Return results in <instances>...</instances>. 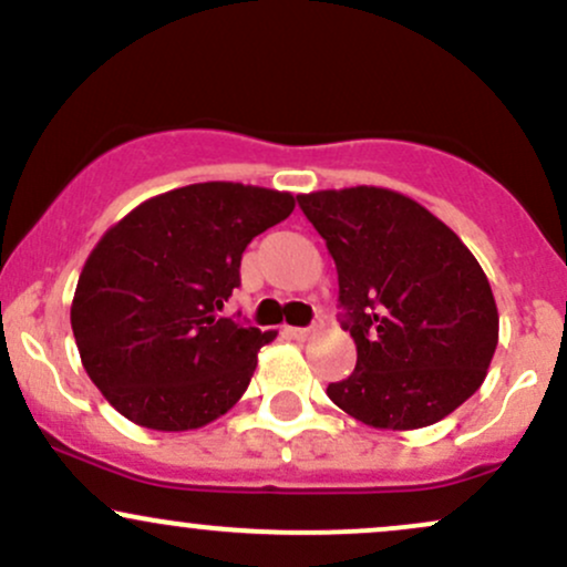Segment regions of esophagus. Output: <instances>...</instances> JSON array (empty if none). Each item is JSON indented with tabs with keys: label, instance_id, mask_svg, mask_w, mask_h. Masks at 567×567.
<instances>
[{
	"label": "esophagus",
	"instance_id": "1",
	"mask_svg": "<svg viewBox=\"0 0 567 567\" xmlns=\"http://www.w3.org/2000/svg\"><path fill=\"white\" fill-rule=\"evenodd\" d=\"M311 333H315V328H288V336L296 338V341H306Z\"/></svg>",
	"mask_w": 567,
	"mask_h": 567
}]
</instances>
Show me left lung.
Listing matches in <instances>:
<instances>
[{
	"mask_svg": "<svg viewBox=\"0 0 567 567\" xmlns=\"http://www.w3.org/2000/svg\"><path fill=\"white\" fill-rule=\"evenodd\" d=\"M338 271L357 368L328 386L375 429L432 426L483 386L498 309L483 266L437 216L379 186L298 194Z\"/></svg>",
	"mask_w": 567,
	"mask_h": 567,
	"instance_id": "obj_1",
	"label": "left lung"
}]
</instances>
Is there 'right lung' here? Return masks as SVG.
Instances as JSON below:
<instances>
[{
	"mask_svg": "<svg viewBox=\"0 0 567 567\" xmlns=\"http://www.w3.org/2000/svg\"><path fill=\"white\" fill-rule=\"evenodd\" d=\"M292 207L288 192L210 181L141 202L103 234L76 282L71 330L116 413L186 432L237 405L277 333L220 311L245 247Z\"/></svg>",
	"mask_w": 567,
	"mask_h": 567,
	"instance_id": "1",
	"label": "right lung"
}]
</instances>
